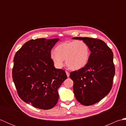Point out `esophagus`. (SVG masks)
Segmentation results:
<instances>
[{
	"label": "esophagus",
	"mask_w": 126,
	"mask_h": 126,
	"mask_svg": "<svg viewBox=\"0 0 126 126\" xmlns=\"http://www.w3.org/2000/svg\"><path fill=\"white\" fill-rule=\"evenodd\" d=\"M66 75H67V77H69V76H70V73H69L68 71H66Z\"/></svg>",
	"instance_id": "esophagus-1"
}]
</instances>
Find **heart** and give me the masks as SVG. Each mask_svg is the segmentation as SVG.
Here are the masks:
<instances>
[{
    "instance_id": "heart-1",
    "label": "heart",
    "mask_w": 126,
    "mask_h": 126,
    "mask_svg": "<svg viewBox=\"0 0 126 126\" xmlns=\"http://www.w3.org/2000/svg\"><path fill=\"white\" fill-rule=\"evenodd\" d=\"M88 45L83 41H66L56 47L50 53V58L56 68L61 69L66 65L71 70H79L87 65L90 58Z\"/></svg>"
}]
</instances>
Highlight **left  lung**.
Segmentation results:
<instances>
[{"instance_id": "left-lung-1", "label": "left lung", "mask_w": 126, "mask_h": 126, "mask_svg": "<svg viewBox=\"0 0 126 126\" xmlns=\"http://www.w3.org/2000/svg\"><path fill=\"white\" fill-rule=\"evenodd\" d=\"M72 39L86 43L91 52L87 65L70 74L74 82V95L83 105H93L106 97L111 89L115 75L113 53L100 39L88 37Z\"/></svg>"}]
</instances>
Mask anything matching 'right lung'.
I'll return each mask as SVG.
<instances>
[{
	"label": "right lung",
	"mask_w": 126,
	"mask_h": 126,
	"mask_svg": "<svg viewBox=\"0 0 126 126\" xmlns=\"http://www.w3.org/2000/svg\"><path fill=\"white\" fill-rule=\"evenodd\" d=\"M59 40L31 39L13 59L12 78L18 94L35 108H53L58 102V89L67 79L65 72L56 69L50 58L51 50Z\"/></svg>",
	"instance_id": "add662e5"
}]
</instances>
